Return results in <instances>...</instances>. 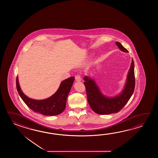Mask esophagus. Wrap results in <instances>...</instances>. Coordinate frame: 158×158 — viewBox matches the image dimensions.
Here are the masks:
<instances>
[{
	"label": "esophagus",
	"instance_id": "esophagus-1",
	"mask_svg": "<svg viewBox=\"0 0 158 158\" xmlns=\"http://www.w3.org/2000/svg\"><path fill=\"white\" fill-rule=\"evenodd\" d=\"M75 80L76 81H80L81 80V77L80 75H79V74L76 75L75 76Z\"/></svg>",
	"mask_w": 158,
	"mask_h": 158
}]
</instances>
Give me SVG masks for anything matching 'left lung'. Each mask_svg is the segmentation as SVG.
Segmentation results:
<instances>
[{"instance_id": "left-lung-1", "label": "left lung", "mask_w": 158, "mask_h": 158, "mask_svg": "<svg viewBox=\"0 0 158 158\" xmlns=\"http://www.w3.org/2000/svg\"><path fill=\"white\" fill-rule=\"evenodd\" d=\"M116 44L121 51L128 52V51L120 42H116ZM84 79L87 101L91 109L95 113L100 114L117 113L128 103L134 92L135 88L134 61L132 59L124 89L121 94L115 97H104L101 94V91L93 80L87 76H85Z\"/></svg>"}]
</instances>
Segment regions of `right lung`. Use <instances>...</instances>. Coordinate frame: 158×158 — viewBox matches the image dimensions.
Returning a JSON list of instances; mask_svg holds the SVG:
<instances>
[{"label":"right lung","instance_id":"1","mask_svg":"<svg viewBox=\"0 0 158 158\" xmlns=\"http://www.w3.org/2000/svg\"><path fill=\"white\" fill-rule=\"evenodd\" d=\"M74 80L73 76L63 81L57 91L52 96L41 101L34 100L27 97L21 90L17 77L16 88L23 101L32 111L44 116H54L60 114L65 110L68 95Z\"/></svg>","mask_w":158,"mask_h":158}]
</instances>
